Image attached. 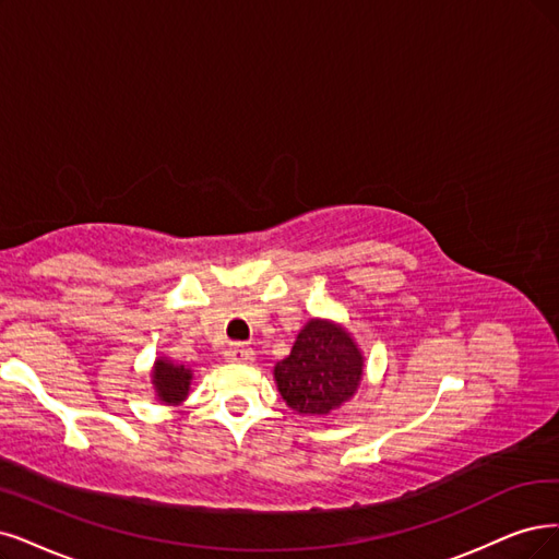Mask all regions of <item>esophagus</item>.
<instances>
[{
	"label": "esophagus",
	"instance_id": "34e87169",
	"mask_svg": "<svg viewBox=\"0 0 559 559\" xmlns=\"http://www.w3.org/2000/svg\"><path fill=\"white\" fill-rule=\"evenodd\" d=\"M225 359L235 361V364H251L255 359L253 347H248L243 343H235L225 349Z\"/></svg>",
	"mask_w": 559,
	"mask_h": 559
}]
</instances>
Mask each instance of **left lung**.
Instances as JSON below:
<instances>
[{
    "instance_id": "8db88e82",
    "label": "left lung",
    "mask_w": 559,
    "mask_h": 559,
    "mask_svg": "<svg viewBox=\"0 0 559 559\" xmlns=\"http://www.w3.org/2000/svg\"><path fill=\"white\" fill-rule=\"evenodd\" d=\"M366 357L347 329L326 318H311L290 355L276 361L274 382L297 415L326 417L353 401L364 382Z\"/></svg>"
}]
</instances>
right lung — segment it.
I'll return each mask as SVG.
<instances>
[{"label": "right lung", "mask_w": 559, "mask_h": 559, "mask_svg": "<svg viewBox=\"0 0 559 559\" xmlns=\"http://www.w3.org/2000/svg\"><path fill=\"white\" fill-rule=\"evenodd\" d=\"M152 386L154 399L160 405H181L191 394L193 368L173 361L170 357H156L152 366Z\"/></svg>", "instance_id": "1"}]
</instances>
